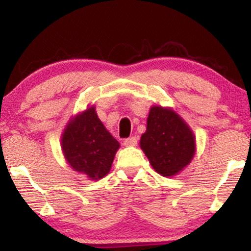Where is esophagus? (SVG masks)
Masks as SVG:
<instances>
[{
    "instance_id": "1",
    "label": "esophagus",
    "mask_w": 251,
    "mask_h": 251,
    "mask_svg": "<svg viewBox=\"0 0 251 251\" xmlns=\"http://www.w3.org/2000/svg\"><path fill=\"white\" fill-rule=\"evenodd\" d=\"M137 143H138L137 137H131V138H127V139L124 140V145L127 146V148H129V146H135L137 145Z\"/></svg>"
}]
</instances>
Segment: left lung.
<instances>
[{
  "mask_svg": "<svg viewBox=\"0 0 251 251\" xmlns=\"http://www.w3.org/2000/svg\"><path fill=\"white\" fill-rule=\"evenodd\" d=\"M140 148L155 172L164 177H174L191 163L196 152V137L177 112L155 105L150 108Z\"/></svg>",
  "mask_w": 251,
  "mask_h": 251,
  "instance_id": "8db88e82",
  "label": "left lung"
}]
</instances>
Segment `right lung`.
Wrapping results in <instances>:
<instances>
[{
    "label": "right lung",
    "mask_w": 251,
    "mask_h": 251,
    "mask_svg": "<svg viewBox=\"0 0 251 251\" xmlns=\"http://www.w3.org/2000/svg\"><path fill=\"white\" fill-rule=\"evenodd\" d=\"M120 144L98 118L96 106L68 120L61 135L66 162L91 180L101 179L112 168Z\"/></svg>",
    "instance_id": "right-lung-1"
}]
</instances>
